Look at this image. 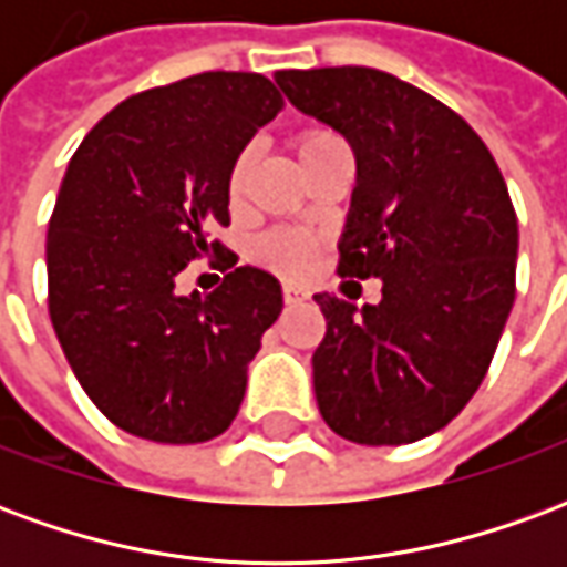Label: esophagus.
Segmentation results:
<instances>
[{"instance_id":"obj_1","label":"esophagus","mask_w":567,"mask_h":567,"mask_svg":"<svg viewBox=\"0 0 567 567\" xmlns=\"http://www.w3.org/2000/svg\"><path fill=\"white\" fill-rule=\"evenodd\" d=\"M282 300L285 303H303L309 300V291L300 285H282Z\"/></svg>"}]
</instances>
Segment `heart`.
<instances>
[{
	"instance_id": "obj_1",
	"label": "heart",
	"mask_w": 567,
	"mask_h": 567,
	"mask_svg": "<svg viewBox=\"0 0 567 567\" xmlns=\"http://www.w3.org/2000/svg\"><path fill=\"white\" fill-rule=\"evenodd\" d=\"M295 151L303 166L316 161H324L331 154H340V151H349L346 140L331 127H307L300 130L295 136ZM260 148L258 142H248L243 145V151L236 154L234 163H230V173H227V199L230 203H239L243 194H246L248 178L258 166ZM316 255V239L303 234H291V230H270L264 234L255 243V260L270 267L272 272H282V276H300L307 270L309 260Z\"/></svg>"
}]
</instances>
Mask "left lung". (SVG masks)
Segmentation results:
<instances>
[{
    "label": "left lung",
    "instance_id": "left-lung-1",
    "mask_svg": "<svg viewBox=\"0 0 567 567\" xmlns=\"http://www.w3.org/2000/svg\"><path fill=\"white\" fill-rule=\"evenodd\" d=\"M276 81L355 148L337 272L382 279L377 307L316 295L328 324L312 355L321 419L364 446L427 437L474 398L516 297L504 175L458 112L389 72L282 69Z\"/></svg>",
    "mask_w": 567,
    "mask_h": 567
}]
</instances>
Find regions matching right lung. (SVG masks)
<instances>
[{"label":"right lung","instance_id":"1","mask_svg":"<svg viewBox=\"0 0 567 567\" xmlns=\"http://www.w3.org/2000/svg\"><path fill=\"white\" fill-rule=\"evenodd\" d=\"M282 109L258 72H199L117 103L69 161L48 224V312L81 389L133 437L206 443L239 413L282 288L209 234L230 224V163ZM206 254L223 285L178 296L177 272Z\"/></svg>","mask_w":567,"mask_h":567}]
</instances>
